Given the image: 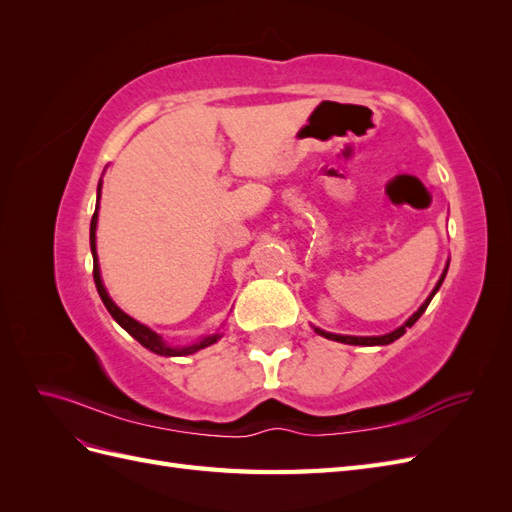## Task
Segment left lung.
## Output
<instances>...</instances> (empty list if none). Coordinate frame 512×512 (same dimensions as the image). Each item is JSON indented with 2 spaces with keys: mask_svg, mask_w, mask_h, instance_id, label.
Here are the masks:
<instances>
[{
  "mask_svg": "<svg viewBox=\"0 0 512 512\" xmlns=\"http://www.w3.org/2000/svg\"><path fill=\"white\" fill-rule=\"evenodd\" d=\"M446 271H448V265L444 267V273H442V277L438 280V284H436V288L431 290V294L427 297V301L416 309V312L401 324L399 329H395V331H391V333H386V335H380V337H354V335H335V333H327V331H322V329H314L318 335H322V337H327V339H333V342H342V344H350V346H386V344H391V342H395V339H399L401 335L406 333V329H410L412 324L423 316V312L427 309V305H429V301L433 299V294H436L438 290H440V286H442V282H444V277H446Z\"/></svg>",
  "mask_w": 512,
  "mask_h": 512,
  "instance_id": "obj_1",
  "label": "left lung"
}]
</instances>
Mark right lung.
<instances>
[{"instance_id": "add662e5", "label": "right lung", "mask_w": 512, "mask_h": 512, "mask_svg": "<svg viewBox=\"0 0 512 512\" xmlns=\"http://www.w3.org/2000/svg\"><path fill=\"white\" fill-rule=\"evenodd\" d=\"M100 188H102V181L98 183V203H100ZM98 207H100V205H96L94 218H91V226H89V245H91V254H94V282H96V288H98V294H100V299H102L104 307L108 309V314H111V316L117 320L119 327L126 329V331L136 339L138 344L145 346V348L151 350V352L160 354V356H185V354H194V352L203 350V348H207V346L218 342V339L222 337L220 333H215V335H209V337H205V339H200V342H196V344H192V346H183V348L168 346L156 331H151L149 327H145V324H141L138 320L130 318L126 312H121V309L113 303V299L108 297V292H106V288H104V284H102V277H100V265H98V254H96Z\"/></svg>"}]
</instances>
